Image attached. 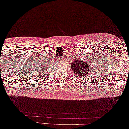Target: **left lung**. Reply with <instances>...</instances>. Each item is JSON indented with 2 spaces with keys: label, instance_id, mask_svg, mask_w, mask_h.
Returning a JSON list of instances; mask_svg holds the SVG:
<instances>
[{
  "label": "left lung",
  "instance_id": "obj_1",
  "mask_svg": "<svg viewBox=\"0 0 129 129\" xmlns=\"http://www.w3.org/2000/svg\"><path fill=\"white\" fill-rule=\"evenodd\" d=\"M90 62L80 61V59H75L71 65V69L75 73L77 77H86L88 73L91 72Z\"/></svg>",
  "mask_w": 129,
  "mask_h": 129
}]
</instances>
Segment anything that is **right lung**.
<instances>
[{
  "label": "right lung",
  "instance_id": "obj_1",
  "mask_svg": "<svg viewBox=\"0 0 129 129\" xmlns=\"http://www.w3.org/2000/svg\"><path fill=\"white\" fill-rule=\"evenodd\" d=\"M49 66V64H42V65H41L40 66V70H39V71L40 72H42V73H43V72H44V71H47V70L48 69V67L47 66ZM48 71H47V72H48ZM46 74H47V73H46Z\"/></svg>",
  "mask_w": 129,
  "mask_h": 129
}]
</instances>
